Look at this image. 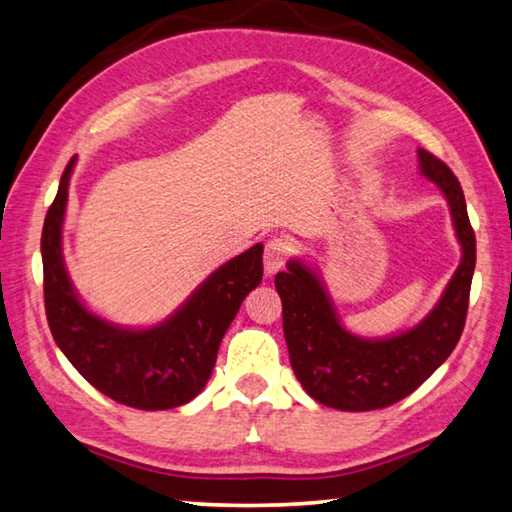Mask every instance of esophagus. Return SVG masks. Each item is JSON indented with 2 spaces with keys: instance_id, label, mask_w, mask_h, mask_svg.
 I'll return each instance as SVG.
<instances>
[{
  "instance_id": "obj_1",
  "label": "esophagus",
  "mask_w": 512,
  "mask_h": 512,
  "mask_svg": "<svg viewBox=\"0 0 512 512\" xmlns=\"http://www.w3.org/2000/svg\"><path fill=\"white\" fill-rule=\"evenodd\" d=\"M292 252H294L292 238H287V236L269 238L265 245V272L276 274L278 269H283L289 256H292Z\"/></svg>"
}]
</instances>
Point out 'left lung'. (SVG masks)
<instances>
[{"label": "left lung", "mask_w": 512, "mask_h": 512, "mask_svg": "<svg viewBox=\"0 0 512 512\" xmlns=\"http://www.w3.org/2000/svg\"><path fill=\"white\" fill-rule=\"evenodd\" d=\"M421 173L446 196L461 243V265L439 305L412 330L368 341L345 330L318 276L301 260L276 274L289 363L305 392L327 408L365 412L406 399L455 350L466 325L477 245L464 191L452 169L419 149Z\"/></svg>", "instance_id": "obj_1"}]
</instances>
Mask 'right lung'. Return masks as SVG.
Masks as SVG:
<instances>
[{
	"mask_svg": "<svg viewBox=\"0 0 512 512\" xmlns=\"http://www.w3.org/2000/svg\"><path fill=\"white\" fill-rule=\"evenodd\" d=\"M75 158L42 229L48 327L73 368L95 390L138 410H169L205 388L218 347L245 296L263 281V245L218 267L180 310L149 330H124L91 314L77 298L62 258V223Z\"/></svg>",
	"mask_w": 512,
	"mask_h": 512,
	"instance_id": "add662e5",
	"label": "right lung"
}]
</instances>
